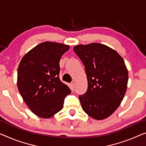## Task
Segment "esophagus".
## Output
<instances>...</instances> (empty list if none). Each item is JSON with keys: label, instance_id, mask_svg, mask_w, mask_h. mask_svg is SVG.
Wrapping results in <instances>:
<instances>
[{"label": "esophagus", "instance_id": "obj_1", "mask_svg": "<svg viewBox=\"0 0 146 146\" xmlns=\"http://www.w3.org/2000/svg\"><path fill=\"white\" fill-rule=\"evenodd\" d=\"M71 88H72L73 90H74L75 88V84L74 83V82H72V83L71 84Z\"/></svg>", "mask_w": 146, "mask_h": 146}]
</instances>
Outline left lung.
Here are the masks:
<instances>
[{
	"mask_svg": "<svg viewBox=\"0 0 146 146\" xmlns=\"http://www.w3.org/2000/svg\"><path fill=\"white\" fill-rule=\"evenodd\" d=\"M73 50L85 67L88 89L79 96L82 110L96 120L108 118L121 103L129 73L123 58L100 43L79 44Z\"/></svg>",
	"mask_w": 146,
	"mask_h": 146,
	"instance_id": "1",
	"label": "left lung"
}]
</instances>
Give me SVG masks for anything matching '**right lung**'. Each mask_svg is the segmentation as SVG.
<instances>
[{
	"mask_svg": "<svg viewBox=\"0 0 146 146\" xmlns=\"http://www.w3.org/2000/svg\"><path fill=\"white\" fill-rule=\"evenodd\" d=\"M69 46L40 43L25 54L17 69V84L26 105L36 116L48 119L62 110L65 97L71 93L59 77L60 60Z\"/></svg>",
	"mask_w": 146,
	"mask_h": 146,
	"instance_id": "add662e5",
	"label": "right lung"
}]
</instances>
